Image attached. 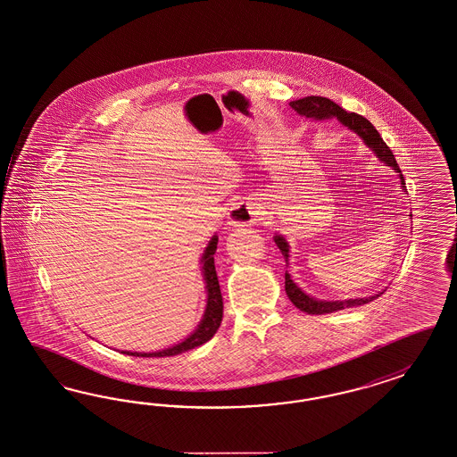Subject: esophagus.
<instances>
[{
	"instance_id": "obj_1",
	"label": "esophagus",
	"mask_w": 457,
	"mask_h": 457,
	"mask_svg": "<svg viewBox=\"0 0 457 457\" xmlns=\"http://www.w3.org/2000/svg\"><path fill=\"white\" fill-rule=\"evenodd\" d=\"M260 204H256L254 201H243L229 209L228 222L233 226H252L260 220Z\"/></svg>"
}]
</instances>
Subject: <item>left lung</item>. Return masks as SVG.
<instances>
[{
	"label": "left lung",
	"mask_w": 457,
	"mask_h": 457,
	"mask_svg": "<svg viewBox=\"0 0 457 457\" xmlns=\"http://www.w3.org/2000/svg\"><path fill=\"white\" fill-rule=\"evenodd\" d=\"M292 110L297 111L300 116H305L309 120H315V121H322V120H331L336 118L337 121H341V125L346 126L347 129L354 131L360 138H361L364 145L377 155L379 162H383L386 167H390L392 170L398 173L400 177V184H402V190L405 192V179L402 175V170L395 160L392 150L386 146V143L383 142V138L379 137V133L377 131V128L371 125L366 118H362L356 112H347L346 110H343L339 104H336L331 99L328 97H320V96H307V97H302L297 101H292L290 103ZM277 246L280 248V252L284 254L285 263L288 267V253H290V246L287 243L282 235H275L273 237ZM285 292H287V297L290 299V302L300 309L302 312H307V314L320 315V314H331V312H337V311H343L347 307H356V305H362V303H368L371 300L378 299L383 292L375 294L371 297H362V299H347V300H320L315 299L312 295H307L299 285L295 284L290 277L288 271H285Z\"/></svg>",
	"instance_id": "8db88e82"
}]
</instances>
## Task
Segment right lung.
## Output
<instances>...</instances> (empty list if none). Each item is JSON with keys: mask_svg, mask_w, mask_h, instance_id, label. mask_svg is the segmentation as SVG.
<instances>
[{"mask_svg": "<svg viewBox=\"0 0 457 457\" xmlns=\"http://www.w3.org/2000/svg\"><path fill=\"white\" fill-rule=\"evenodd\" d=\"M218 250V235L211 237L207 243L201 263H203V278H204L205 294V311L201 322L197 324L195 331L187 336L184 341L177 343L170 347L160 349V351H152V353H137V351H121L123 354H131V356H140V358H163V356H175L180 353L190 351L194 347L201 346L207 343L216 331L220 329V320H222V295H220V280L218 273L214 267V253Z\"/></svg>", "mask_w": 457, "mask_h": 457, "instance_id": "right-lung-1", "label": "right lung"}]
</instances>
